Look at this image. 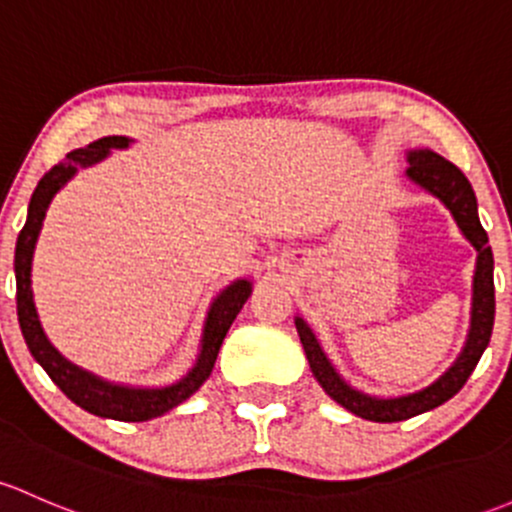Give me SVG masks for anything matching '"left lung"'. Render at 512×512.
I'll use <instances>...</instances> for the list:
<instances>
[{"label":"left lung","instance_id":"left-lung-1","mask_svg":"<svg viewBox=\"0 0 512 512\" xmlns=\"http://www.w3.org/2000/svg\"><path fill=\"white\" fill-rule=\"evenodd\" d=\"M407 175L429 189L434 197H439L446 207L451 209L453 219H456L458 229L463 231L468 241L476 246L478 261H476V276H473V313H471V333H468L466 347H463L461 357L451 365V370L441 374L431 387L421 389V392L409 394V397L397 399H377L367 397V394L357 392L350 384L340 379V374L333 370L325 352L320 350L318 340L310 333L308 325L300 318H295V328H298L300 342L308 355L310 370L320 387L335 399L340 407L347 412L362 416L367 421H404L412 419L416 414H424L429 409H436L439 404L449 402L453 394L466 384L471 372L476 370L478 360H481L483 350L491 342L493 320H495V286H493V251L488 246V234L478 219V204L476 194H473L471 182L466 175L458 170L449 160L431 150H414L409 152V170Z\"/></svg>","mask_w":512,"mask_h":512}]
</instances>
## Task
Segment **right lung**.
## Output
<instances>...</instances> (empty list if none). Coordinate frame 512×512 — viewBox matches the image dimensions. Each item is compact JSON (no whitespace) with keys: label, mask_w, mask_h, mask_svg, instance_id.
Here are the masks:
<instances>
[{"label":"right lung","mask_w":512,"mask_h":512,"mask_svg":"<svg viewBox=\"0 0 512 512\" xmlns=\"http://www.w3.org/2000/svg\"><path fill=\"white\" fill-rule=\"evenodd\" d=\"M128 138L123 135H113V138H100L91 142L88 147L81 150H71L59 165L51 167L44 177L36 184L34 194L29 202V217H26L24 229H21L17 239V251H14V273H17V315H19V328L24 335L26 347L34 355V360L44 367L46 374L54 379L56 387L78 404L86 412L105 416V419H118V421H147L155 416L170 412L184 399L192 397L207 377L212 374L214 362H217L219 347L224 342L226 333H229L231 323L244 308L249 300L251 283L249 281H236L231 283L226 291L219 293V298L212 303L209 310L207 325H204L202 337V352H199L197 365L184 379H179L172 387L162 389H130L118 387V384L103 382V379L93 377V374L83 372L81 367L71 365L63 360L59 352L54 350L49 340H46L44 330H41L39 315H36L34 298H31V256H34L36 239H39L41 224H44L46 209H49L51 199L59 192L63 184L76 175L78 167L96 165L103 160L113 147H128Z\"/></svg>","instance_id":"right-lung-1"}]
</instances>
